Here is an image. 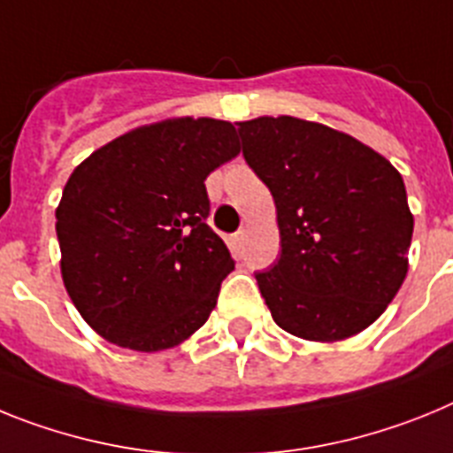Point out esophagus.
Wrapping results in <instances>:
<instances>
[{
    "mask_svg": "<svg viewBox=\"0 0 453 453\" xmlns=\"http://www.w3.org/2000/svg\"><path fill=\"white\" fill-rule=\"evenodd\" d=\"M246 237H249V232H246V230L234 232V234H232V243H234V249L242 250L243 243H246Z\"/></svg>",
    "mask_w": 453,
    "mask_h": 453,
    "instance_id": "esophagus-1",
    "label": "esophagus"
}]
</instances>
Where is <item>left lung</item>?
<instances>
[{
    "label": "left lung",
    "mask_w": 453,
    "mask_h": 453,
    "mask_svg": "<svg viewBox=\"0 0 453 453\" xmlns=\"http://www.w3.org/2000/svg\"><path fill=\"white\" fill-rule=\"evenodd\" d=\"M237 125L280 227V257L255 273L271 317L303 340L356 335L406 278L412 214L403 180L379 152L326 125L292 116Z\"/></svg>",
    "instance_id": "1"
}]
</instances>
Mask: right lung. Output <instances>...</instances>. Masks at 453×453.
Segmentation results:
<instances>
[{"mask_svg": "<svg viewBox=\"0 0 453 453\" xmlns=\"http://www.w3.org/2000/svg\"><path fill=\"white\" fill-rule=\"evenodd\" d=\"M237 155L232 123L175 118L132 129L74 168L57 210L61 273L104 340L161 351L210 319L234 259L207 226L204 180Z\"/></svg>", "mask_w": 453, "mask_h": 453, "instance_id": "right-lung-1", "label": "right lung"}]
</instances>
